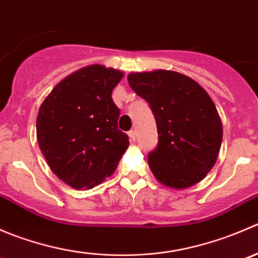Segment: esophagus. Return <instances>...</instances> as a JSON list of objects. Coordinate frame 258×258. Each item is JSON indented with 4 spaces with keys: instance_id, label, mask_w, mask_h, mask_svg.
<instances>
[{
    "instance_id": "esophagus-1",
    "label": "esophagus",
    "mask_w": 258,
    "mask_h": 258,
    "mask_svg": "<svg viewBox=\"0 0 258 258\" xmlns=\"http://www.w3.org/2000/svg\"><path fill=\"white\" fill-rule=\"evenodd\" d=\"M128 137H130V140H131V142L136 141V131L131 130V131L128 132Z\"/></svg>"
}]
</instances>
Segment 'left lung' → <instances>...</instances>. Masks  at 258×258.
Wrapping results in <instances>:
<instances>
[{
  "label": "left lung",
  "mask_w": 258,
  "mask_h": 258,
  "mask_svg": "<svg viewBox=\"0 0 258 258\" xmlns=\"http://www.w3.org/2000/svg\"><path fill=\"white\" fill-rule=\"evenodd\" d=\"M127 80L150 105L157 124V147L148 153L155 177L177 189L204 179L222 142V122L209 93L175 71L136 72Z\"/></svg>",
  "instance_id": "obj_1"
}]
</instances>
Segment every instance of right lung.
Here are the masks:
<instances>
[{"mask_svg": "<svg viewBox=\"0 0 258 258\" xmlns=\"http://www.w3.org/2000/svg\"><path fill=\"white\" fill-rule=\"evenodd\" d=\"M122 77L102 64L83 67L62 80L41 105L38 145L54 175L74 188H92L112 175L128 147L111 97Z\"/></svg>", "mask_w": 258, "mask_h": 258, "instance_id": "1", "label": "right lung"}]
</instances>
